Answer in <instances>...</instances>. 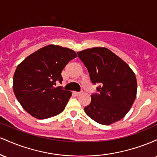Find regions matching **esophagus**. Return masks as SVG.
Here are the masks:
<instances>
[{
  "mask_svg": "<svg viewBox=\"0 0 157 157\" xmlns=\"http://www.w3.org/2000/svg\"><path fill=\"white\" fill-rule=\"evenodd\" d=\"M74 94H75V95H77V96H78V95L80 94L81 92H78V91H74Z\"/></svg>",
  "mask_w": 157,
  "mask_h": 157,
  "instance_id": "1",
  "label": "esophagus"
}]
</instances>
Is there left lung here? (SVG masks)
I'll return each mask as SVG.
<instances>
[{
	"label": "left lung",
	"mask_w": 157,
	"mask_h": 157,
	"mask_svg": "<svg viewBox=\"0 0 157 157\" xmlns=\"http://www.w3.org/2000/svg\"><path fill=\"white\" fill-rule=\"evenodd\" d=\"M89 71L93 84H99L98 94L91 95V101L85 112L95 122L109 125L127 114L136 96L137 82L135 74L120 57L108 48L94 47L77 52Z\"/></svg>",
	"instance_id": "8db88e82"
}]
</instances>
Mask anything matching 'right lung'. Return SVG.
I'll return each mask as SVG.
<instances>
[{"instance_id":"right-lung-1","label":"right lung","mask_w":157,"mask_h":157,"mask_svg":"<svg viewBox=\"0 0 157 157\" xmlns=\"http://www.w3.org/2000/svg\"><path fill=\"white\" fill-rule=\"evenodd\" d=\"M76 57L75 52L70 48L48 45L17 66L13 77V91L26 112L44 120L63 111L71 92L55 86L57 82H62L63 69Z\"/></svg>"}]
</instances>
